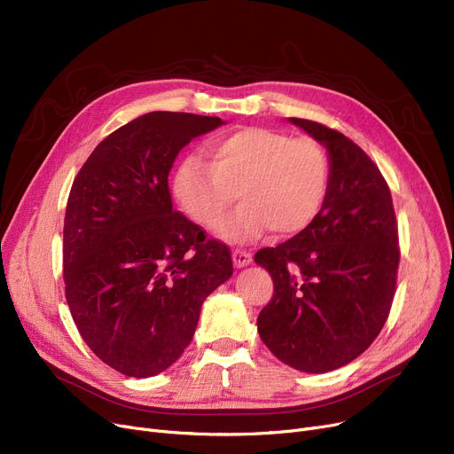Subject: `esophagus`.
Here are the masks:
<instances>
[{"instance_id": "34e87169", "label": "esophagus", "mask_w": 454, "mask_h": 454, "mask_svg": "<svg viewBox=\"0 0 454 454\" xmlns=\"http://www.w3.org/2000/svg\"><path fill=\"white\" fill-rule=\"evenodd\" d=\"M231 259H233V265L237 269H241V267H247V265L252 263V254L243 250V248H235L231 252Z\"/></svg>"}]
</instances>
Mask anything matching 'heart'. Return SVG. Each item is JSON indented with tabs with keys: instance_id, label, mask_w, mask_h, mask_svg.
I'll return each mask as SVG.
<instances>
[{
	"instance_id": "1",
	"label": "heart",
	"mask_w": 454,
	"mask_h": 454,
	"mask_svg": "<svg viewBox=\"0 0 454 454\" xmlns=\"http://www.w3.org/2000/svg\"><path fill=\"white\" fill-rule=\"evenodd\" d=\"M207 158L178 165L173 193L204 228L223 223L237 193L243 204L221 228L230 241H252L269 230L296 235L315 223L329 195L331 160L313 137L247 127L213 141Z\"/></svg>"
}]
</instances>
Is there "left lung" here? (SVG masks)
Listing matches in <instances>:
<instances>
[{"label": "left lung", "mask_w": 454, "mask_h": 454, "mask_svg": "<svg viewBox=\"0 0 454 454\" xmlns=\"http://www.w3.org/2000/svg\"><path fill=\"white\" fill-rule=\"evenodd\" d=\"M289 119L325 145L331 187L311 226L255 254L274 281L257 331L281 363L324 373L366 351L388 318L397 223L385 176L356 143L322 123Z\"/></svg>", "instance_id": "obj_1"}]
</instances>
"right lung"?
<instances>
[{
	"mask_svg": "<svg viewBox=\"0 0 454 454\" xmlns=\"http://www.w3.org/2000/svg\"><path fill=\"white\" fill-rule=\"evenodd\" d=\"M221 117L149 112L106 136L81 167L64 217L66 301L88 348L129 377L169 368L204 300L233 274L228 245L173 209L167 176Z\"/></svg>",
	"mask_w": 454,
	"mask_h": 454,
	"instance_id": "obj_1",
	"label": "right lung"
}]
</instances>
